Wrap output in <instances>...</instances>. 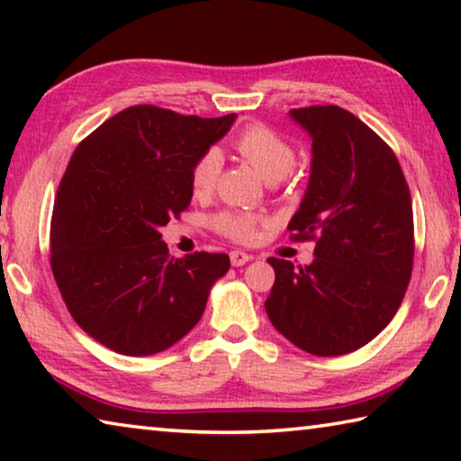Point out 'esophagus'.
Here are the masks:
<instances>
[{
	"label": "esophagus",
	"instance_id": "1",
	"mask_svg": "<svg viewBox=\"0 0 461 461\" xmlns=\"http://www.w3.org/2000/svg\"><path fill=\"white\" fill-rule=\"evenodd\" d=\"M230 260H231L233 267L240 268V267H244V264H248L249 260H252V256L246 254V252H241V249H233V252L230 254Z\"/></svg>",
	"mask_w": 461,
	"mask_h": 461
}]
</instances>
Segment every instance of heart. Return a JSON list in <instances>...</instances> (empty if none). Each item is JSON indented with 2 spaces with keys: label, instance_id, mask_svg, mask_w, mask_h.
I'll return each instance as SVG.
<instances>
[{
  "label": "heart",
  "instance_id": "obj_1",
  "mask_svg": "<svg viewBox=\"0 0 461 461\" xmlns=\"http://www.w3.org/2000/svg\"><path fill=\"white\" fill-rule=\"evenodd\" d=\"M233 148L249 167L268 183H276L291 173L294 167V148L275 130L262 123H249L233 138ZM221 170V154L207 150L194 162L191 186L194 194H207L217 183ZM213 225L223 236L238 241H249L258 231V217L246 212H223L215 215Z\"/></svg>",
  "mask_w": 461,
  "mask_h": 461
}]
</instances>
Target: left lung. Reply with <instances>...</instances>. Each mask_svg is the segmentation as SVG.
<instances>
[{"instance_id":"obj_1","label":"left lung","mask_w":461,"mask_h":461,"mask_svg":"<svg viewBox=\"0 0 461 461\" xmlns=\"http://www.w3.org/2000/svg\"><path fill=\"white\" fill-rule=\"evenodd\" d=\"M311 138V173L288 230L315 238L305 268L268 258L276 272L264 303L278 333L303 352L343 356L394 317L412 270V203L394 152L338 105L288 112Z\"/></svg>"}]
</instances>
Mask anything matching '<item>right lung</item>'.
Listing matches in <instances>:
<instances>
[{
    "mask_svg": "<svg viewBox=\"0 0 461 461\" xmlns=\"http://www.w3.org/2000/svg\"><path fill=\"white\" fill-rule=\"evenodd\" d=\"M238 115L120 112L77 146L59 185L50 267L85 333L123 356L165 352L205 311L228 254L170 258L160 228L189 207L194 162Z\"/></svg>",
    "mask_w": 461,
    "mask_h": 461,
    "instance_id": "obj_1",
    "label": "right lung"
}]
</instances>
